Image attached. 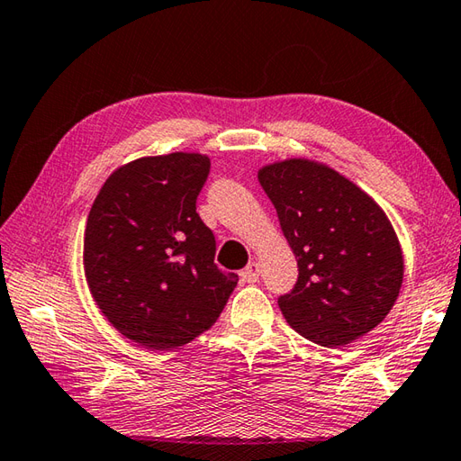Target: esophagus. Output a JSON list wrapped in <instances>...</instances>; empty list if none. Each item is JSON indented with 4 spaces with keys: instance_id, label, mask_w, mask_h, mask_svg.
<instances>
[{
    "instance_id": "esophagus-1",
    "label": "esophagus",
    "mask_w": 461,
    "mask_h": 461,
    "mask_svg": "<svg viewBox=\"0 0 461 461\" xmlns=\"http://www.w3.org/2000/svg\"><path fill=\"white\" fill-rule=\"evenodd\" d=\"M241 277H243V282L256 284L259 279V264H258V261H249L248 267L241 272Z\"/></svg>"
}]
</instances>
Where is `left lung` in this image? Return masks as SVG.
Listing matches in <instances>:
<instances>
[{"mask_svg": "<svg viewBox=\"0 0 461 461\" xmlns=\"http://www.w3.org/2000/svg\"><path fill=\"white\" fill-rule=\"evenodd\" d=\"M258 182L300 269L277 302L285 321L323 348L351 344L382 323L402 290L403 256L374 197L310 158L259 167Z\"/></svg>", "mask_w": 461, "mask_h": 461, "instance_id": "left-lung-1", "label": "left lung"}]
</instances>
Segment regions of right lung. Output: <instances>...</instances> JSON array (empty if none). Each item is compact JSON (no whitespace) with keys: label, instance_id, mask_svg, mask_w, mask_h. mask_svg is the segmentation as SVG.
<instances>
[{"label":"right lung","instance_id":"add662e5","mask_svg":"<svg viewBox=\"0 0 461 461\" xmlns=\"http://www.w3.org/2000/svg\"><path fill=\"white\" fill-rule=\"evenodd\" d=\"M207 174L205 153L138 158L112 171L89 210V294L122 336L148 349L202 336L238 285L213 264V233L195 212Z\"/></svg>","mask_w":461,"mask_h":461}]
</instances>
